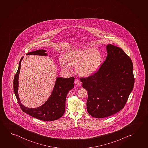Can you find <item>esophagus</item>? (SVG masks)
I'll return each mask as SVG.
<instances>
[{"instance_id": "34e87169", "label": "esophagus", "mask_w": 148, "mask_h": 148, "mask_svg": "<svg viewBox=\"0 0 148 148\" xmlns=\"http://www.w3.org/2000/svg\"><path fill=\"white\" fill-rule=\"evenodd\" d=\"M75 84L77 85V86H80L82 84V82H81L80 80L76 79V80H75Z\"/></svg>"}]
</instances>
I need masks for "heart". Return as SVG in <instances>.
<instances>
[{
  "label": "heart",
  "instance_id": "1",
  "mask_svg": "<svg viewBox=\"0 0 148 148\" xmlns=\"http://www.w3.org/2000/svg\"><path fill=\"white\" fill-rule=\"evenodd\" d=\"M102 60V55L95 49H78L68 51L64 56V60L61 59L60 63L64 71L70 72L73 66L77 74L86 77L99 70Z\"/></svg>",
  "mask_w": 148,
  "mask_h": 148
}]
</instances>
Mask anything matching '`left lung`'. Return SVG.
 <instances>
[{"instance_id":"1","label":"left lung","mask_w":148,"mask_h":148,"mask_svg":"<svg viewBox=\"0 0 148 148\" xmlns=\"http://www.w3.org/2000/svg\"><path fill=\"white\" fill-rule=\"evenodd\" d=\"M107 56L97 72L81 78L87 91V109L97 118L110 116L123 108L133 89V65L121 48L108 44Z\"/></svg>"}]
</instances>
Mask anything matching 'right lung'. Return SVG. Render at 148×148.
<instances>
[{
    "label": "right lung",
    "mask_w": 148,
    "mask_h": 148,
    "mask_svg": "<svg viewBox=\"0 0 148 148\" xmlns=\"http://www.w3.org/2000/svg\"><path fill=\"white\" fill-rule=\"evenodd\" d=\"M46 50L44 49H39L29 52L27 53V55L46 56L47 53H46ZM23 59V57L20 60L18 69L13 81L14 92L21 108L25 113L40 120L51 121L59 119L63 116L65 112L66 97L68 92L74 87V78H57L53 90L47 101L37 108H28L22 104L18 94V77Z\"/></svg>",
    "instance_id": "obj_1"
}]
</instances>
